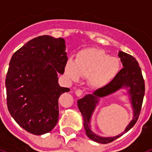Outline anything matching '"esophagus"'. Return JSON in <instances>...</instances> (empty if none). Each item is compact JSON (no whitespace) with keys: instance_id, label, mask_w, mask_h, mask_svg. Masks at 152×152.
I'll list each match as a JSON object with an SVG mask.
<instances>
[{"instance_id":"1","label":"esophagus","mask_w":152,"mask_h":152,"mask_svg":"<svg viewBox=\"0 0 152 152\" xmlns=\"http://www.w3.org/2000/svg\"><path fill=\"white\" fill-rule=\"evenodd\" d=\"M82 94H83V91H81V90L78 89L75 91V95H76L77 96H80Z\"/></svg>"}]
</instances>
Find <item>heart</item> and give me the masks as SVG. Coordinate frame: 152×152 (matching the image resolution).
<instances>
[{
  "instance_id": "heart-1",
  "label": "heart",
  "mask_w": 152,
  "mask_h": 152,
  "mask_svg": "<svg viewBox=\"0 0 152 152\" xmlns=\"http://www.w3.org/2000/svg\"><path fill=\"white\" fill-rule=\"evenodd\" d=\"M121 64L117 58L96 48L84 49L77 52L76 59H68L64 67V75L77 81L88 77L91 87L103 88L112 83L120 72Z\"/></svg>"
}]
</instances>
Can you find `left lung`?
I'll list each match as a JSON object with an SVG mask.
<instances>
[{"label": "left lung", "instance_id": "8db88e82", "mask_svg": "<svg viewBox=\"0 0 152 152\" xmlns=\"http://www.w3.org/2000/svg\"><path fill=\"white\" fill-rule=\"evenodd\" d=\"M123 68L120 70L116 79L107 87L96 90L92 94H86L77 100V107L84 118L85 132L89 139L94 142L107 144L116 140L124 133L131 129L139 119L142 101L145 95V81L138 61L134 57L119 51L118 55ZM121 89L126 90V94L131 104L134 116L133 119L121 134L113 137H103L96 135L91 129L90 121L95 109L101 98L115 93Z\"/></svg>", "mask_w": 152, "mask_h": 152}]
</instances>
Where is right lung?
Masks as SVG:
<instances>
[{"mask_svg":"<svg viewBox=\"0 0 152 152\" xmlns=\"http://www.w3.org/2000/svg\"><path fill=\"white\" fill-rule=\"evenodd\" d=\"M64 39L41 36L13 55L5 80L9 113L23 129L36 135L52 131L58 120V73L68 60Z\"/></svg>","mask_w":152,"mask_h":152,"instance_id":"obj_1","label":"right lung"}]
</instances>
